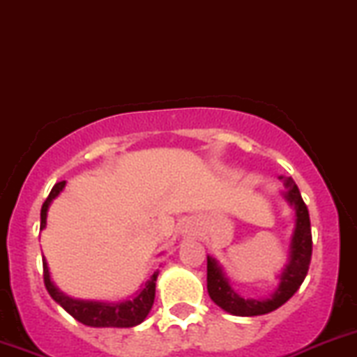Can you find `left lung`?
I'll use <instances>...</instances> for the list:
<instances>
[{"instance_id": "8db88e82", "label": "left lung", "mask_w": 357, "mask_h": 357, "mask_svg": "<svg viewBox=\"0 0 357 357\" xmlns=\"http://www.w3.org/2000/svg\"><path fill=\"white\" fill-rule=\"evenodd\" d=\"M287 188V200L295 208V229L290 243V259L285 271L282 273L280 285L275 294L266 301L242 298L226 282L221 268L212 257H207V290L212 301L221 309L235 316H261L282 307L287 301L301 289L309 271L312 255L311 221L307 205L302 200L298 186L291 178H283Z\"/></svg>"}]
</instances>
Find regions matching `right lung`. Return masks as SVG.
<instances>
[{
	"label": "right lung",
	"instance_id": "1",
	"mask_svg": "<svg viewBox=\"0 0 357 357\" xmlns=\"http://www.w3.org/2000/svg\"><path fill=\"white\" fill-rule=\"evenodd\" d=\"M66 186V181L56 183L50 192L48 199L45 200L41 207V229L46 226V212H48L52 200L59 195ZM43 280H45V287L48 294L62 305L63 309L81 321L82 325L96 326V328H131V326L139 325L146 314L150 312L153 305V298H155V282L157 273L152 276V280L145 283V289L139 291L135 298L126 302H119V304H105V302H93V301H75V298L67 297L62 291L55 289V285L50 280L48 266L46 261H43Z\"/></svg>",
	"mask_w": 357,
	"mask_h": 357
}]
</instances>
